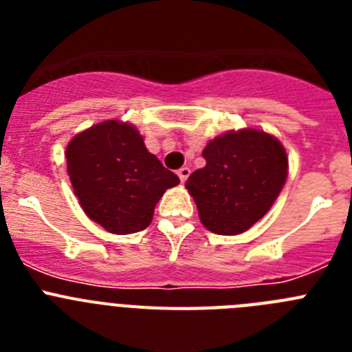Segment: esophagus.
I'll return each mask as SVG.
<instances>
[{"mask_svg":"<svg viewBox=\"0 0 352 352\" xmlns=\"http://www.w3.org/2000/svg\"><path fill=\"white\" fill-rule=\"evenodd\" d=\"M178 176L179 179H182V183H185L186 178L190 176V169H188V167H182V169H178Z\"/></svg>","mask_w":352,"mask_h":352,"instance_id":"obj_1","label":"esophagus"}]
</instances>
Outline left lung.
Segmentation results:
<instances>
[{"instance_id": "obj_1", "label": "left lung", "mask_w": 352, "mask_h": 352, "mask_svg": "<svg viewBox=\"0 0 352 352\" xmlns=\"http://www.w3.org/2000/svg\"><path fill=\"white\" fill-rule=\"evenodd\" d=\"M206 166L185 186L199 219L214 234L234 236L259 222L284 188L289 173L285 148L259 129L227 130L203 149Z\"/></svg>"}]
</instances>
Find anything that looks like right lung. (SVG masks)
Here are the masks:
<instances>
[{
	"label": "right lung",
	"instance_id": "1",
	"mask_svg": "<svg viewBox=\"0 0 352 352\" xmlns=\"http://www.w3.org/2000/svg\"><path fill=\"white\" fill-rule=\"evenodd\" d=\"M67 173L82 211L113 234L146 229L167 188L179 183L149 153L138 126L105 120L67 144Z\"/></svg>",
	"mask_w": 352,
	"mask_h": 352
}]
</instances>
